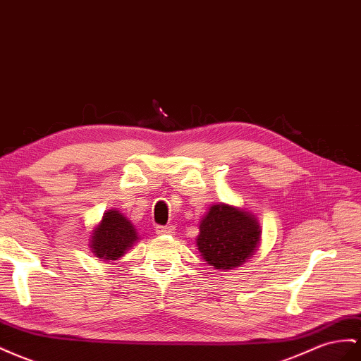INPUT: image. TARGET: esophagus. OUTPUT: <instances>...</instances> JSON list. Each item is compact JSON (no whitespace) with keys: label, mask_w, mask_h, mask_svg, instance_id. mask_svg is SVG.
<instances>
[{"label":"esophagus","mask_w":361,"mask_h":361,"mask_svg":"<svg viewBox=\"0 0 361 361\" xmlns=\"http://www.w3.org/2000/svg\"><path fill=\"white\" fill-rule=\"evenodd\" d=\"M157 233L158 235H173L174 226H158Z\"/></svg>","instance_id":"34e87169"}]
</instances>
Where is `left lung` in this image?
<instances>
[{
	"mask_svg": "<svg viewBox=\"0 0 361 361\" xmlns=\"http://www.w3.org/2000/svg\"><path fill=\"white\" fill-rule=\"evenodd\" d=\"M261 228L258 220L226 203L212 204L200 220L197 249L208 264L219 270L235 269L258 250Z\"/></svg>",
	"mask_w": 361,
	"mask_h": 361,
	"instance_id": "obj_1",
	"label": "left lung"
}]
</instances>
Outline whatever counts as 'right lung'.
Instances as JSON below:
<instances>
[{
  "label": "right lung",
  "instance_id": "obj_1",
  "mask_svg": "<svg viewBox=\"0 0 361 361\" xmlns=\"http://www.w3.org/2000/svg\"><path fill=\"white\" fill-rule=\"evenodd\" d=\"M138 240V232L130 220L126 219L120 211L109 209L103 214L102 221L94 228L90 247L97 258L115 261L123 257L126 250H129Z\"/></svg>",
  "mask_w": 361,
  "mask_h": 361
}]
</instances>
